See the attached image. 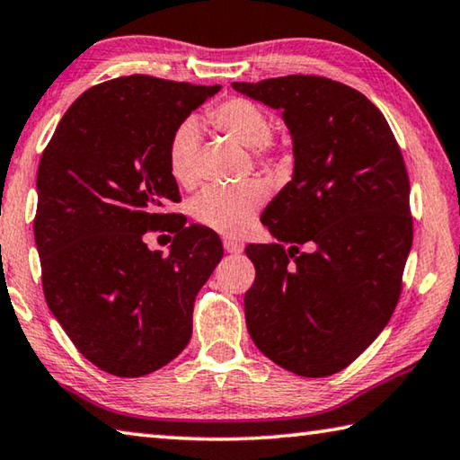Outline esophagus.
Returning a JSON list of instances; mask_svg holds the SVG:
<instances>
[{"label": "esophagus", "mask_w": 460, "mask_h": 460, "mask_svg": "<svg viewBox=\"0 0 460 460\" xmlns=\"http://www.w3.org/2000/svg\"><path fill=\"white\" fill-rule=\"evenodd\" d=\"M223 247H225V252H227V253H235V255L243 252V243H241V241H237V239H231V237L223 239Z\"/></svg>", "instance_id": "obj_1"}]
</instances>
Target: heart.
I'll list each match as a JSON object with an SVG mask.
<instances>
[{"mask_svg":"<svg viewBox=\"0 0 460 460\" xmlns=\"http://www.w3.org/2000/svg\"><path fill=\"white\" fill-rule=\"evenodd\" d=\"M207 120L213 128L223 132L245 148H253L255 156L263 161L279 158V148L270 140L271 122L261 108L247 98L223 100L208 108ZM199 150V124L182 120L171 135L166 146V161L172 179L182 187L195 182V158ZM265 199V189L257 181L243 182L237 187H208L190 201V215L203 227L223 233V235H241L252 225L257 208Z\"/></svg>","mask_w":460,"mask_h":460,"instance_id":"obj_1","label":"heart"}]
</instances>
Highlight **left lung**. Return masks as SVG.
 Returning a JSON list of instances; mask_svg holds the SVG:
<instances>
[{
  "mask_svg": "<svg viewBox=\"0 0 460 460\" xmlns=\"http://www.w3.org/2000/svg\"><path fill=\"white\" fill-rule=\"evenodd\" d=\"M231 86L281 111L294 145L291 181L261 215L279 243L245 247L249 336L281 368L323 378L352 364L398 304L412 247L404 158L384 114L340 82L296 74Z\"/></svg>",
  "mask_w": 460,
  "mask_h": 460,
  "instance_id": "left-lung-1",
  "label": "left lung"
}]
</instances>
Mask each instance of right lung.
I'll return each instance as SVG.
<instances>
[{
  "label": "right lung",
  "mask_w": 460,
  "mask_h": 460,
  "mask_svg": "<svg viewBox=\"0 0 460 460\" xmlns=\"http://www.w3.org/2000/svg\"><path fill=\"white\" fill-rule=\"evenodd\" d=\"M221 86L122 76L76 98L38 166L33 237L48 307L80 354L138 378L177 358L199 289L223 257L217 233L163 213L179 203L171 135ZM148 230L172 232L170 255Z\"/></svg>",
  "instance_id": "obj_1"
}]
</instances>
